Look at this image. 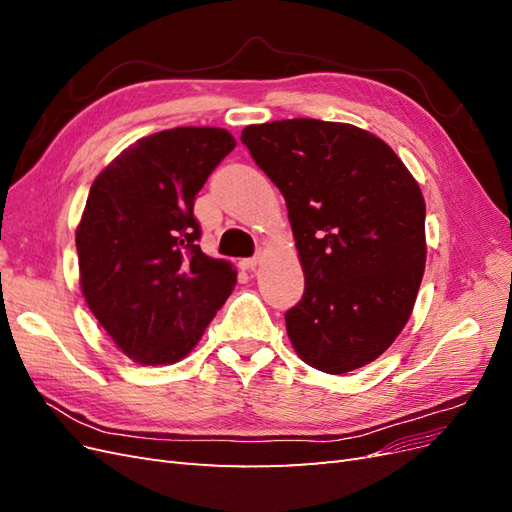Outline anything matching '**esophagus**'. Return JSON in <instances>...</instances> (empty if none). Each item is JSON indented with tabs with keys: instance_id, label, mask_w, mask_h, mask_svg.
<instances>
[{
	"instance_id": "1",
	"label": "esophagus",
	"mask_w": 512,
	"mask_h": 512,
	"mask_svg": "<svg viewBox=\"0 0 512 512\" xmlns=\"http://www.w3.org/2000/svg\"><path fill=\"white\" fill-rule=\"evenodd\" d=\"M260 260H262V254H256V256H252V258H243V260L239 262V267H241L243 271H254V269L260 265Z\"/></svg>"
}]
</instances>
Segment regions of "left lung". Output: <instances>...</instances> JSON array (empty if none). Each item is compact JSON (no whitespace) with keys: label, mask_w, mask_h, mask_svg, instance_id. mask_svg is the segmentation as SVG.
<instances>
[{"label":"left lung","mask_w":512,"mask_h":512,"mask_svg":"<svg viewBox=\"0 0 512 512\" xmlns=\"http://www.w3.org/2000/svg\"><path fill=\"white\" fill-rule=\"evenodd\" d=\"M241 143L286 200L305 275L286 312L292 348L324 374L376 361L406 327L425 273L416 179L382 138L350 123H260Z\"/></svg>","instance_id":"8db88e82"}]
</instances>
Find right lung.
<instances>
[{
	"instance_id": "add662e5",
	"label": "right lung",
	"mask_w": 512,
	"mask_h": 512,
	"mask_svg": "<svg viewBox=\"0 0 512 512\" xmlns=\"http://www.w3.org/2000/svg\"><path fill=\"white\" fill-rule=\"evenodd\" d=\"M235 138L173 128L123 149L91 183L76 228L81 290L117 348L141 365L188 356L237 284L203 254L194 200Z\"/></svg>"
}]
</instances>
